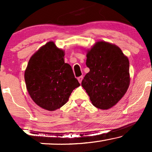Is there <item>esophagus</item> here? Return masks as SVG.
<instances>
[{
  "mask_svg": "<svg viewBox=\"0 0 152 152\" xmlns=\"http://www.w3.org/2000/svg\"><path fill=\"white\" fill-rule=\"evenodd\" d=\"M77 80H78V81H79V82L80 83H82V80H83V76H80V77H79L77 78Z\"/></svg>",
  "mask_w": 152,
  "mask_h": 152,
  "instance_id": "34e87169",
  "label": "esophagus"
}]
</instances>
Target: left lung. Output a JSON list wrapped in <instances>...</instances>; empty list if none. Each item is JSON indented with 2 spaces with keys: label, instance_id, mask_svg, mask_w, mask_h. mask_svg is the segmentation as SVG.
<instances>
[{
  "label": "left lung",
  "instance_id": "8db88e82",
  "mask_svg": "<svg viewBox=\"0 0 152 152\" xmlns=\"http://www.w3.org/2000/svg\"><path fill=\"white\" fill-rule=\"evenodd\" d=\"M90 71L82 86L95 107L109 109L119 102L129 86V61L120 48L99 41L86 55Z\"/></svg>",
  "mask_w": 152,
  "mask_h": 152
}]
</instances>
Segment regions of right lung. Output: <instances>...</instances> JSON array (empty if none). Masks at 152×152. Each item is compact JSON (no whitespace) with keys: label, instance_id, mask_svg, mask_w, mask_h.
<instances>
[{"label":"right lung","instance_id":"obj_1","mask_svg":"<svg viewBox=\"0 0 152 152\" xmlns=\"http://www.w3.org/2000/svg\"><path fill=\"white\" fill-rule=\"evenodd\" d=\"M64 57V52L50 41L32 56L25 71L31 98L48 111L65 104L72 91L80 85Z\"/></svg>","mask_w":152,"mask_h":152}]
</instances>
